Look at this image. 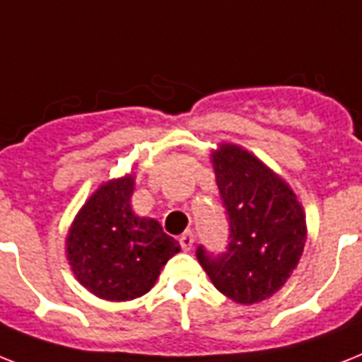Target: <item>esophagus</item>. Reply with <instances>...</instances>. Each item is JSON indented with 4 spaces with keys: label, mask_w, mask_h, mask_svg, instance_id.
<instances>
[{
    "label": "esophagus",
    "mask_w": 362,
    "mask_h": 362,
    "mask_svg": "<svg viewBox=\"0 0 362 362\" xmlns=\"http://www.w3.org/2000/svg\"><path fill=\"white\" fill-rule=\"evenodd\" d=\"M178 242H180V247L184 249V251H189V249L193 247V243H195V236H193V232L187 230L182 234Z\"/></svg>",
    "instance_id": "34e87169"
}]
</instances>
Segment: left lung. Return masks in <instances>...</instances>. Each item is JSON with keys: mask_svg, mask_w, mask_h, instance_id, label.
Returning a JSON list of instances; mask_svg holds the SVG:
<instances>
[{"mask_svg": "<svg viewBox=\"0 0 362 362\" xmlns=\"http://www.w3.org/2000/svg\"><path fill=\"white\" fill-rule=\"evenodd\" d=\"M211 161L228 242L219 255L199 245L197 258L219 292L236 303H258L298 266L307 240L303 208L288 184L240 146L221 145Z\"/></svg>", "mask_w": 362, "mask_h": 362, "instance_id": "left-lung-1", "label": "left lung"}]
</instances>
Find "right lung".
<instances>
[{
	"label": "right lung",
	"mask_w": 362,
	"mask_h": 362,
	"mask_svg": "<svg viewBox=\"0 0 362 362\" xmlns=\"http://www.w3.org/2000/svg\"><path fill=\"white\" fill-rule=\"evenodd\" d=\"M132 191L134 176L104 184L85 202L66 238L78 281L107 301L145 296L161 267L180 251L160 223L132 211Z\"/></svg>",
	"instance_id": "add662e5"
}]
</instances>
